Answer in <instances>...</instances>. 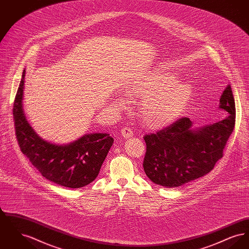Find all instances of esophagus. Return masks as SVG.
Returning <instances> with one entry per match:
<instances>
[{
    "label": "esophagus",
    "mask_w": 249,
    "mask_h": 249,
    "mask_svg": "<svg viewBox=\"0 0 249 249\" xmlns=\"http://www.w3.org/2000/svg\"><path fill=\"white\" fill-rule=\"evenodd\" d=\"M121 135L125 138H129L133 135V131L130 127H124L121 129Z\"/></svg>",
    "instance_id": "1"
}]
</instances>
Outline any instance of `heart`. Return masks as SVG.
I'll use <instances>...</instances> for the list:
<instances>
[{"instance_id":"obj_1","label":"heart","mask_w":249,"mask_h":249,"mask_svg":"<svg viewBox=\"0 0 249 249\" xmlns=\"http://www.w3.org/2000/svg\"><path fill=\"white\" fill-rule=\"evenodd\" d=\"M172 72L152 71L139 76L127 89L130 100L142 101L143 121L152 129H161L179 118L190 102L191 87L178 82Z\"/></svg>"}]
</instances>
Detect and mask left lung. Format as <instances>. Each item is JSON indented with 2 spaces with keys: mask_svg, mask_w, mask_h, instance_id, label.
<instances>
[{
  "mask_svg": "<svg viewBox=\"0 0 249 249\" xmlns=\"http://www.w3.org/2000/svg\"><path fill=\"white\" fill-rule=\"evenodd\" d=\"M219 107L229 115L213 125L193 130L190 119L181 118L144 135L146 152L142 166L147 178L155 184L175 188L212 171L223 157L235 126V102L230 85L220 98Z\"/></svg>",
  "mask_w": 249,
  "mask_h": 249,
  "instance_id": "left-lung-1",
  "label": "left lung"
}]
</instances>
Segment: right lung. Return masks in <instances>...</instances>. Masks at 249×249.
<instances>
[{"instance_id": "right-lung-1", "label": "right lung", "mask_w": 249, "mask_h": 249, "mask_svg": "<svg viewBox=\"0 0 249 249\" xmlns=\"http://www.w3.org/2000/svg\"><path fill=\"white\" fill-rule=\"evenodd\" d=\"M24 77L25 71L13 107L16 137L21 152L51 182L71 189L89 185L97 178L114 139L107 133H93L67 145L41 139L24 116Z\"/></svg>"}]
</instances>
